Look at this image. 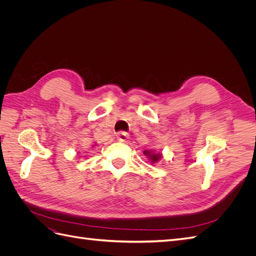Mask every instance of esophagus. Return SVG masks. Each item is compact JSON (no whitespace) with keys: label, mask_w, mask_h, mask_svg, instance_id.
<instances>
[{"label":"esophagus","mask_w":256,"mask_h":256,"mask_svg":"<svg viewBox=\"0 0 256 256\" xmlns=\"http://www.w3.org/2000/svg\"><path fill=\"white\" fill-rule=\"evenodd\" d=\"M116 138H118V140L120 142H126L127 138H128V134L125 132V131H120V132L116 134Z\"/></svg>","instance_id":"1"}]
</instances>
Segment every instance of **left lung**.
Instances as JSON below:
<instances>
[{"label":"left lung","instance_id":"left-lung-1","mask_svg":"<svg viewBox=\"0 0 256 256\" xmlns=\"http://www.w3.org/2000/svg\"><path fill=\"white\" fill-rule=\"evenodd\" d=\"M144 154L148 157L152 164H156V162H158L162 158V154L160 152H154L152 150H144Z\"/></svg>","mask_w":256,"mask_h":256}]
</instances>
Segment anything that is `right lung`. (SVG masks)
I'll list each match as a JSON object with an SVG mask.
<instances>
[{
	"label": "right lung",
	"mask_w": 256,
	"mask_h": 256,
	"mask_svg": "<svg viewBox=\"0 0 256 256\" xmlns=\"http://www.w3.org/2000/svg\"><path fill=\"white\" fill-rule=\"evenodd\" d=\"M92 146H95V145H92Z\"/></svg>",
	"instance_id": "1"
}]
</instances>
